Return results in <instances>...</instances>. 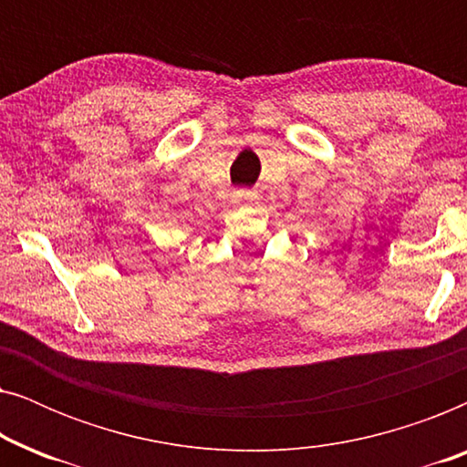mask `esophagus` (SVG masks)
<instances>
[{"mask_svg": "<svg viewBox=\"0 0 467 467\" xmlns=\"http://www.w3.org/2000/svg\"><path fill=\"white\" fill-rule=\"evenodd\" d=\"M253 197H254L253 191L240 189V191H235V193H234V202H235V203H240V202H248V200H253Z\"/></svg>", "mask_w": 467, "mask_h": 467, "instance_id": "1", "label": "esophagus"}]
</instances>
